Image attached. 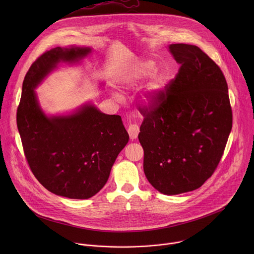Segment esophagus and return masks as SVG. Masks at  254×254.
<instances>
[{"mask_svg":"<svg viewBox=\"0 0 254 254\" xmlns=\"http://www.w3.org/2000/svg\"><path fill=\"white\" fill-rule=\"evenodd\" d=\"M127 131H128L130 139L134 140V139H136L138 137L139 132H140V128H139V126L137 124H130L128 129H127Z\"/></svg>","mask_w":254,"mask_h":254,"instance_id":"obj_1","label":"esophagus"}]
</instances>
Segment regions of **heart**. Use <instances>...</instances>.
<instances>
[{
	"instance_id": "heart-1",
	"label": "heart",
	"mask_w": 254,
	"mask_h": 254,
	"mask_svg": "<svg viewBox=\"0 0 254 254\" xmlns=\"http://www.w3.org/2000/svg\"><path fill=\"white\" fill-rule=\"evenodd\" d=\"M155 69V64L152 61H146L140 64V66L128 76H126L123 80V84L130 87L134 86L137 82L140 80L145 79L149 77ZM166 81V74L164 72L158 73L151 79L148 88H147V94L145 96V102L147 104L154 105L157 103L159 95L162 91V88L164 87Z\"/></svg>"
}]
</instances>
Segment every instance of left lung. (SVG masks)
<instances>
[{"mask_svg": "<svg viewBox=\"0 0 254 254\" xmlns=\"http://www.w3.org/2000/svg\"><path fill=\"white\" fill-rule=\"evenodd\" d=\"M180 68L156 104L140 107L145 117L139 141L144 171L164 194L198 189L212 176L233 125L228 85L216 64L198 47H169Z\"/></svg>", "mask_w": 254, "mask_h": 254, "instance_id": "left-lung-1", "label": "left lung"}]
</instances>
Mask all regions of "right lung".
I'll list each match as a JSON object with an SVG mask.
<instances>
[{
  "instance_id": "right-lung-1",
  "label": "right lung",
  "mask_w": 254,
  "mask_h": 254,
  "mask_svg": "<svg viewBox=\"0 0 254 254\" xmlns=\"http://www.w3.org/2000/svg\"><path fill=\"white\" fill-rule=\"evenodd\" d=\"M89 48H54L42 54L26 73L16 112L24 155L36 177L51 192L86 199L99 192L111 167L129 141L119 115L85 106L68 116L47 117L34 89L61 62L88 55Z\"/></svg>"
}]
</instances>
